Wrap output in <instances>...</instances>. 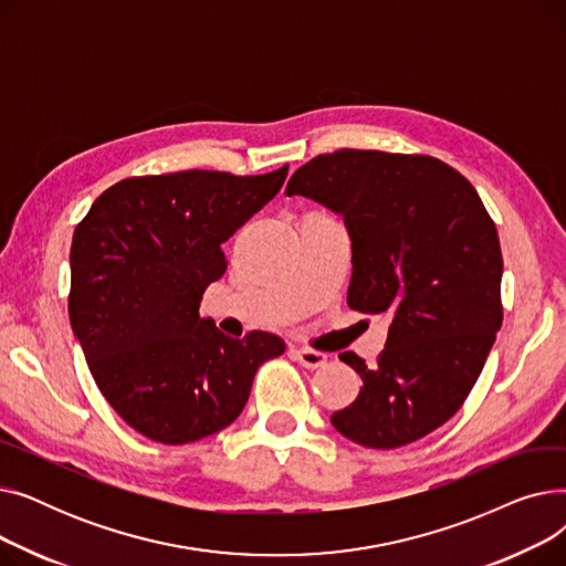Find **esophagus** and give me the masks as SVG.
<instances>
[{
  "label": "esophagus",
  "instance_id": "1",
  "mask_svg": "<svg viewBox=\"0 0 566 566\" xmlns=\"http://www.w3.org/2000/svg\"><path fill=\"white\" fill-rule=\"evenodd\" d=\"M291 355H293V360H298L307 369H318L328 363V355L321 350H312V348H291Z\"/></svg>",
  "mask_w": 566,
  "mask_h": 566
}]
</instances>
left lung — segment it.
I'll return each mask as SVG.
<instances>
[{"mask_svg":"<svg viewBox=\"0 0 566 566\" xmlns=\"http://www.w3.org/2000/svg\"><path fill=\"white\" fill-rule=\"evenodd\" d=\"M286 195L344 218L353 250L348 307L388 316L374 367L333 427L371 450H395L442 427L478 382L502 325V252L465 176L431 156L342 148L291 176Z\"/></svg>","mask_w":566,"mask_h":566,"instance_id":"8db88e82","label":"left lung"}]
</instances>
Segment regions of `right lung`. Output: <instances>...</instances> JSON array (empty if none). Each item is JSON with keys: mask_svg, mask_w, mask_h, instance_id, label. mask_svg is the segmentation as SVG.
Instances as JSON below:
<instances>
[{"mask_svg": "<svg viewBox=\"0 0 566 566\" xmlns=\"http://www.w3.org/2000/svg\"><path fill=\"white\" fill-rule=\"evenodd\" d=\"M286 171L124 178L75 227L73 333L103 397L142 436L186 444L218 433L245 408L256 369L284 353L271 333L227 337L199 303L227 271L222 243Z\"/></svg>", "mask_w": 566, "mask_h": 566, "instance_id": "right-lung-1", "label": "right lung"}]
</instances>
